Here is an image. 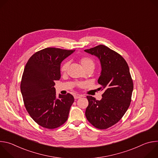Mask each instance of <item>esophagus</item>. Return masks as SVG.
<instances>
[{"instance_id": "obj_1", "label": "esophagus", "mask_w": 158, "mask_h": 158, "mask_svg": "<svg viewBox=\"0 0 158 158\" xmlns=\"http://www.w3.org/2000/svg\"><path fill=\"white\" fill-rule=\"evenodd\" d=\"M81 97H82V96L80 95V94H74V98L75 99H79V98H81Z\"/></svg>"}]
</instances>
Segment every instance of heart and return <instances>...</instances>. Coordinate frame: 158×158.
Wrapping results in <instances>:
<instances>
[{
    "label": "heart",
    "instance_id": "1",
    "mask_svg": "<svg viewBox=\"0 0 158 158\" xmlns=\"http://www.w3.org/2000/svg\"><path fill=\"white\" fill-rule=\"evenodd\" d=\"M79 62L81 64L82 67L84 70H86L87 69H94L95 62L94 59L89 57L88 56H82L79 59ZM69 65V61H65L64 62L61 67H60V71L62 73H65L67 72V69H68V67ZM84 85V84L82 82H78L77 83V86L79 87H82Z\"/></svg>",
    "mask_w": 158,
    "mask_h": 158
}]
</instances>
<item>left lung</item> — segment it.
<instances>
[{"label":"left lung","instance_id":"1","mask_svg":"<svg viewBox=\"0 0 158 158\" xmlns=\"http://www.w3.org/2000/svg\"><path fill=\"white\" fill-rule=\"evenodd\" d=\"M84 51L99 59L102 71L98 82L104 90L101 101L87 96L89 105L85 114L93 126L106 129L118 123L129 108L132 79L126 61L116 51L101 44Z\"/></svg>","mask_w":158,"mask_h":158}]
</instances>
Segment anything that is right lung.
Wrapping results in <instances>:
<instances>
[{"label": "right lung", "mask_w": 158, "mask_h": 158, "mask_svg": "<svg viewBox=\"0 0 158 158\" xmlns=\"http://www.w3.org/2000/svg\"><path fill=\"white\" fill-rule=\"evenodd\" d=\"M75 50L48 48L28 60L22 76L20 91L25 107L39 126L52 129L68 119L74 97L69 93L56 98L55 81L60 78L61 62Z\"/></svg>", "instance_id": "right-lung-1"}]
</instances>
